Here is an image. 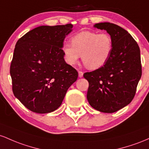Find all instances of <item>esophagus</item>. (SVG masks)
Listing matches in <instances>:
<instances>
[{
    "instance_id": "34e87169",
    "label": "esophagus",
    "mask_w": 149,
    "mask_h": 149,
    "mask_svg": "<svg viewBox=\"0 0 149 149\" xmlns=\"http://www.w3.org/2000/svg\"><path fill=\"white\" fill-rule=\"evenodd\" d=\"M78 74H79V77L80 78L82 77H83V74H84L83 72H81V71H79V72H78Z\"/></svg>"
}]
</instances>
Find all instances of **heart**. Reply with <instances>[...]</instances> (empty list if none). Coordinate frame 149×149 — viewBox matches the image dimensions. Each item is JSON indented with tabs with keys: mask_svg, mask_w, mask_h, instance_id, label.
<instances>
[{
	"mask_svg": "<svg viewBox=\"0 0 149 149\" xmlns=\"http://www.w3.org/2000/svg\"><path fill=\"white\" fill-rule=\"evenodd\" d=\"M71 43H65L62 48L66 63L74 65L81 55L84 64L89 69L104 65L113 49V40L107 33L81 31L71 38Z\"/></svg>",
	"mask_w": 149,
	"mask_h": 149,
	"instance_id": "heart-1",
	"label": "heart"
}]
</instances>
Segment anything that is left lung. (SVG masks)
<instances>
[{"mask_svg": "<svg viewBox=\"0 0 149 149\" xmlns=\"http://www.w3.org/2000/svg\"><path fill=\"white\" fill-rule=\"evenodd\" d=\"M94 27L111 35L113 49L104 65L84 74L88 81L86 98L94 109L112 113L127 106L135 96L141 77L140 49L132 36L118 25L102 22Z\"/></svg>", "mask_w": 149, "mask_h": 149, "instance_id": "obj_1", "label": "left lung"}]
</instances>
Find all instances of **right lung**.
<instances>
[{
    "label": "right lung",
    "mask_w": 149,
    "mask_h": 149,
    "mask_svg": "<svg viewBox=\"0 0 149 149\" xmlns=\"http://www.w3.org/2000/svg\"><path fill=\"white\" fill-rule=\"evenodd\" d=\"M72 26H38L16 43L10 70L13 91L31 111L43 114L56 111L77 79V71L65 63L62 49Z\"/></svg>",
    "instance_id": "1"
}]
</instances>
